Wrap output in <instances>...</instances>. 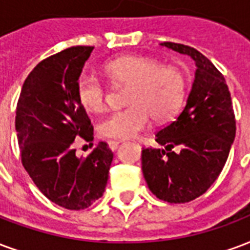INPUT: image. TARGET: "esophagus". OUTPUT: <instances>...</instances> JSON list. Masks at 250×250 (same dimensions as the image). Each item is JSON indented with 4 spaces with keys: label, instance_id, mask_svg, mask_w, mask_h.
I'll return each mask as SVG.
<instances>
[{
    "label": "esophagus",
    "instance_id": "esophagus-1",
    "mask_svg": "<svg viewBox=\"0 0 250 250\" xmlns=\"http://www.w3.org/2000/svg\"><path fill=\"white\" fill-rule=\"evenodd\" d=\"M107 144H108V147H110V148L114 151V149H116V147H118L119 142L115 139H110V140H107Z\"/></svg>",
    "mask_w": 250,
    "mask_h": 250
}]
</instances>
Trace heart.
Instances as JSON below:
<instances>
[{"instance_id":"1","label":"heart","mask_w":250,"mask_h":250,"mask_svg":"<svg viewBox=\"0 0 250 250\" xmlns=\"http://www.w3.org/2000/svg\"><path fill=\"white\" fill-rule=\"evenodd\" d=\"M104 73L118 86H125L122 110L112 111L99 125V134L106 138H132L156 120L171 118L182 106L186 95V78L179 68L160 66L158 61L142 55H125L104 64ZM75 94L79 104L88 112L104 107L106 88L99 79L82 73L77 79Z\"/></svg>"}]
</instances>
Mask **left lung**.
Returning <instances> with one entry per match:
<instances>
[{
    "instance_id": "obj_1",
    "label": "left lung",
    "mask_w": 250,
    "mask_h": 250,
    "mask_svg": "<svg viewBox=\"0 0 250 250\" xmlns=\"http://www.w3.org/2000/svg\"><path fill=\"white\" fill-rule=\"evenodd\" d=\"M162 45L189 55L197 68L184 108L156 132L155 140L166 148L143 147L142 169L153 195L180 204L205 193L219 177L236 136V119L224 75L209 59L191 46Z\"/></svg>"
}]
</instances>
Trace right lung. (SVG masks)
Here are the masks:
<instances>
[{"mask_svg": "<svg viewBox=\"0 0 250 250\" xmlns=\"http://www.w3.org/2000/svg\"><path fill=\"white\" fill-rule=\"evenodd\" d=\"M92 46H73L41 61L25 79L16 111L23 168L38 189L66 209H84L107 186L114 153L104 142L77 158L74 140L94 138V127L75 94Z\"/></svg>", "mask_w": 250, "mask_h": 250, "instance_id": "right-lung-1", "label": "right lung"}]
</instances>
